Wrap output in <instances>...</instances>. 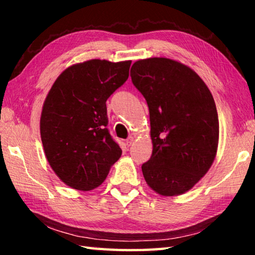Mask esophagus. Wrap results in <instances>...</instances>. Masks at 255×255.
Returning <instances> with one entry per match:
<instances>
[{"label":"esophagus","instance_id":"1","mask_svg":"<svg viewBox=\"0 0 255 255\" xmlns=\"http://www.w3.org/2000/svg\"><path fill=\"white\" fill-rule=\"evenodd\" d=\"M132 143H133V137H132V136H129V137L127 138V139H126L127 146H130Z\"/></svg>","mask_w":255,"mask_h":255}]
</instances>
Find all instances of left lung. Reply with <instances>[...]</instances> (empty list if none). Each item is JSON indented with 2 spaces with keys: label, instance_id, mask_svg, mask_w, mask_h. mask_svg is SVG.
I'll list each match as a JSON object with an SVG mask.
<instances>
[{
  "label": "left lung",
  "instance_id": "1",
  "mask_svg": "<svg viewBox=\"0 0 255 255\" xmlns=\"http://www.w3.org/2000/svg\"><path fill=\"white\" fill-rule=\"evenodd\" d=\"M131 82L147 102L152 156L141 165L162 196L191 189L214 162L219 123L214 98L196 72L169 58L137 60Z\"/></svg>",
  "mask_w": 255,
  "mask_h": 255
}]
</instances>
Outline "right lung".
Here are the masks:
<instances>
[{
	"label": "right lung",
	"mask_w": 255,
	"mask_h": 255,
	"mask_svg": "<svg viewBox=\"0 0 255 255\" xmlns=\"http://www.w3.org/2000/svg\"><path fill=\"white\" fill-rule=\"evenodd\" d=\"M130 64L88 60L66 68L51 86L41 112V141L51 169L68 187H99L122 156L107 128L106 102L127 81Z\"/></svg>",
	"instance_id": "add662e5"
}]
</instances>
